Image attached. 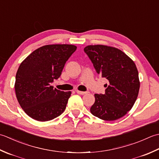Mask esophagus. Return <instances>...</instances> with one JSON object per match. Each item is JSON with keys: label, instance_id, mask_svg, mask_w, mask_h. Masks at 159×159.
I'll return each instance as SVG.
<instances>
[{"label": "esophagus", "instance_id": "34e87169", "mask_svg": "<svg viewBox=\"0 0 159 159\" xmlns=\"http://www.w3.org/2000/svg\"><path fill=\"white\" fill-rule=\"evenodd\" d=\"M77 93L80 94V95H85V94H87L88 93V92H84V91H80V90H76Z\"/></svg>", "mask_w": 159, "mask_h": 159}]
</instances>
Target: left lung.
<instances>
[{
  "label": "left lung",
  "instance_id": "left-lung-1",
  "mask_svg": "<svg viewBox=\"0 0 159 159\" xmlns=\"http://www.w3.org/2000/svg\"><path fill=\"white\" fill-rule=\"evenodd\" d=\"M106 84L105 94H95L92 115L102 120L115 121L130 111L140 88L139 73L134 61L118 48L97 44L84 48Z\"/></svg>",
  "mask_w": 159,
  "mask_h": 159
}]
</instances>
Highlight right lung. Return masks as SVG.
Masks as SVG:
<instances>
[{"label": "right lung", "mask_w": 159, "mask_h": 159, "mask_svg": "<svg viewBox=\"0 0 159 159\" xmlns=\"http://www.w3.org/2000/svg\"><path fill=\"white\" fill-rule=\"evenodd\" d=\"M76 48L72 44L44 45L22 61L16 73L15 92L20 107L32 119L47 121L64 111L71 92L61 91L51 84L59 78Z\"/></svg>", "instance_id": "add662e5"}]
</instances>
